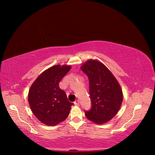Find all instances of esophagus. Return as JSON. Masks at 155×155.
<instances>
[{
	"label": "esophagus",
	"mask_w": 155,
	"mask_h": 155,
	"mask_svg": "<svg viewBox=\"0 0 155 155\" xmlns=\"http://www.w3.org/2000/svg\"><path fill=\"white\" fill-rule=\"evenodd\" d=\"M74 103L75 105L78 106V105H79V101H78V100H76V101L74 102Z\"/></svg>",
	"instance_id": "esophagus-1"
}]
</instances>
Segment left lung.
Segmentation results:
<instances>
[{"label": "left lung", "instance_id": "1", "mask_svg": "<svg viewBox=\"0 0 155 155\" xmlns=\"http://www.w3.org/2000/svg\"><path fill=\"white\" fill-rule=\"evenodd\" d=\"M81 69L90 81L91 107L85 111V116L96 124L106 123L117 114L121 106V87L108 68L97 60H89Z\"/></svg>", "mask_w": 155, "mask_h": 155}]
</instances>
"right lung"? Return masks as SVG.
<instances>
[{
    "mask_svg": "<svg viewBox=\"0 0 155 155\" xmlns=\"http://www.w3.org/2000/svg\"><path fill=\"white\" fill-rule=\"evenodd\" d=\"M70 68V65H54L41 73L31 86L28 95L31 109L44 124L56 126L64 121L74 104L59 86Z\"/></svg>",
    "mask_w": 155,
    "mask_h": 155,
    "instance_id": "obj_1",
    "label": "right lung"
}]
</instances>
